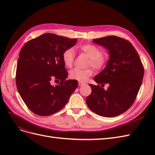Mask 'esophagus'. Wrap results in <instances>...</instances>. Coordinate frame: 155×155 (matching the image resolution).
Masks as SVG:
<instances>
[{"mask_svg": "<svg viewBox=\"0 0 155 155\" xmlns=\"http://www.w3.org/2000/svg\"><path fill=\"white\" fill-rule=\"evenodd\" d=\"M84 83H83V82H81V81H79V83H78V85H79V86H83V85H84Z\"/></svg>", "mask_w": 155, "mask_h": 155, "instance_id": "obj_1", "label": "esophagus"}]
</instances>
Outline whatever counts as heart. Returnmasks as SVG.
<instances>
[{
  "label": "heart",
  "instance_id": "1",
  "mask_svg": "<svg viewBox=\"0 0 155 155\" xmlns=\"http://www.w3.org/2000/svg\"><path fill=\"white\" fill-rule=\"evenodd\" d=\"M78 49L85 54L89 58L88 66H91L94 69L100 71L106 66V59L102 55V50L97 46L92 44H83L79 45ZM75 57L74 51L72 48H67L63 51L62 60L64 66L70 68L72 67ZM93 74L92 68L79 69L74 68L70 70L69 77L70 79L79 81H85Z\"/></svg>",
  "mask_w": 155,
  "mask_h": 155
}]
</instances>
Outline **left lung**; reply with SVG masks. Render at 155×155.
I'll return each instance as SVG.
<instances>
[{"instance_id": "left-lung-1", "label": "left lung", "mask_w": 155, "mask_h": 155, "mask_svg": "<svg viewBox=\"0 0 155 155\" xmlns=\"http://www.w3.org/2000/svg\"><path fill=\"white\" fill-rule=\"evenodd\" d=\"M109 50L105 68L94 78L97 83L86 103L92 111L104 117H114L127 110L133 104L142 85L144 68L138 52L130 42L111 35L93 39ZM109 85L107 90L102 88Z\"/></svg>"}]
</instances>
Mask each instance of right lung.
<instances>
[{"label":"right lung","instance_id":"right-lung-1","mask_svg":"<svg viewBox=\"0 0 155 155\" xmlns=\"http://www.w3.org/2000/svg\"><path fill=\"white\" fill-rule=\"evenodd\" d=\"M77 39L46 33L28 41L19 53L16 85L28 108L39 116H50L67 104L78 82L67 80L68 72L62 60L64 50L72 47ZM51 79L60 81L51 85Z\"/></svg>","mask_w":155,"mask_h":155}]
</instances>
